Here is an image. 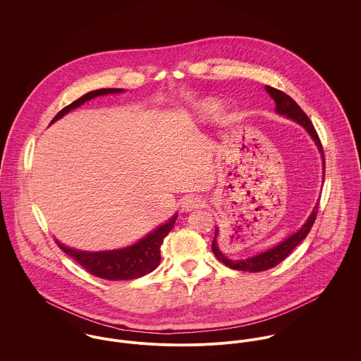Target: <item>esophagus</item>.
Instances as JSON below:
<instances>
[{"label":"esophagus","instance_id":"34e87169","mask_svg":"<svg viewBox=\"0 0 361 361\" xmlns=\"http://www.w3.org/2000/svg\"><path fill=\"white\" fill-rule=\"evenodd\" d=\"M202 204H203V200L199 196H195V195L185 196L180 202V206L185 211H192L195 208H199Z\"/></svg>","mask_w":361,"mask_h":361}]
</instances>
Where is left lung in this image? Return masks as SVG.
Here are the masks:
<instances>
[{
    "mask_svg": "<svg viewBox=\"0 0 361 361\" xmlns=\"http://www.w3.org/2000/svg\"><path fill=\"white\" fill-rule=\"evenodd\" d=\"M265 92L271 96V99L275 102V112L279 114V115H285V118L299 123L300 126H303L306 129V132L311 136V139L314 140L318 152L321 153V158H322V169H325V159H324V152H322V146H321V142L318 139V135L311 123V121L309 119V116L302 111V108L298 105V103L289 97L288 94H285L281 90H276L271 86H265ZM322 180H324V171H322ZM317 211H318V202L317 204L312 208L311 214L309 215V218L306 219V222L303 224V226L292 233L290 236H288L285 240H282L281 243H278L276 246L262 252V253H258L256 256H252V257L245 258V259H231V258L226 257L218 247V243H216V238H218V228H215V236H214V240H212V245H211V249L215 255V257L218 258L222 264H225L226 267L232 268V269H239V271H249V272H259V271H265V269H269L275 265H278L281 261H283L285 258L288 257L293 250L295 247L306 239V236L309 235L310 229L315 221V216H317Z\"/></svg>",
    "mask_w": 361,
    "mask_h": 361,
    "instance_id": "obj_1",
    "label": "left lung"
}]
</instances>
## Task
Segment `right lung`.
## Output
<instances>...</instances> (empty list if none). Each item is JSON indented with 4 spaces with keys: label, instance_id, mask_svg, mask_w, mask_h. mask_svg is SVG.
I'll return each mask as SVG.
<instances>
[{
    "label": "right lung",
    "instance_id": "add662e5",
    "mask_svg": "<svg viewBox=\"0 0 361 361\" xmlns=\"http://www.w3.org/2000/svg\"><path fill=\"white\" fill-rule=\"evenodd\" d=\"M122 92L125 90L123 89H99V90L89 92L87 94L82 96L76 102L62 108L54 116L51 123L58 121L59 118H62L63 115H66L68 112H71L72 109L79 108L86 102H90L92 99L105 96V94L122 93ZM176 218H178V212H175L165 224L155 228L154 231L147 233L145 238H142L136 243L122 249H116V250L85 252V250L68 247L63 243H61L58 239H55V242L61 250H63L68 256H71L76 262H79L86 271H89L94 276L106 279V281H128V279L143 276L154 271L158 267L161 261V255H159L161 245L165 236L173 228Z\"/></svg>",
    "mask_w": 361,
    "mask_h": 361
}]
</instances>
